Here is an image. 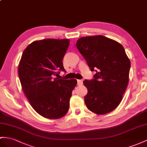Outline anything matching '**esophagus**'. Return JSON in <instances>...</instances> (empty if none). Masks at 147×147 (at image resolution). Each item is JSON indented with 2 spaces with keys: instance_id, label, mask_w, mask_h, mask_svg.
I'll list each match as a JSON object with an SVG mask.
<instances>
[{
  "instance_id": "obj_1",
  "label": "esophagus",
  "mask_w": 147,
  "mask_h": 147,
  "mask_svg": "<svg viewBox=\"0 0 147 147\" xmlns=\"http://www.w3.org/2000/svg\"><path fill=\"white\" fill-rule=\"evenodd\" d=\"M82 80H78V86H81V85H82Z\"/></svg>"
}]
</instances>
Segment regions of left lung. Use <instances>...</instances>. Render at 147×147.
Here are the masks:
<instances>
[{
    "label": "left lung",
    "instance_id": "1",
    "mask_svg": "<svg viewBox=\"0 0 147 147\" xmlns=\"http://www.w3.org/2000/svg\"><path fill=\"white\" fill-rule=\"evenodd\" d=\"M76 46L91 71L92 80H85L88 89L84 102L88 109L103 115L120 103L129 82L130 61L121 44L102 35L81 37Z\"/></svg>",
    "mask_w": 147,
    "mask_h": 147
}]
</instances>
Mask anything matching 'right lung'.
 Masks as SVG:
<instances>
[{"label": "right lung", "mask_w": 147, "mask_h": 147, "mask_svg": "<svg viewBox=\"0 0 147 147\" xmlns=\"http://www.w3.org/2000/svg\"><path fill=\"white\" fill-rule=\"evenodd\" d=\"M69 45V39L35 41L25 49L18 65L22 89L33 109L45 118H61L69 110L77 80L53 78L65 71L62 61Z\"/></svg>", "instance_id": "obj_1"}]
</instances>
